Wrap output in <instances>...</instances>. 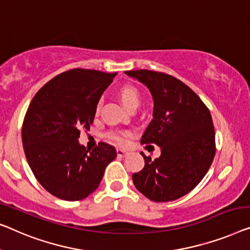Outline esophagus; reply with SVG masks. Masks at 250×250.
Masks as SVG:
<instances>
[{"label": "esophagus", "instance_id": "esophagus-1", "mask_svg": "<svg viewBox=\"0 0 250 250\" xmlns=\"http://www.w3.org/2000/svg\"><path fill=\"white\" fill-rule=\"evenodd\" d=\"M128 154L129 152L124 150V149H117V155L119 156V157H125Z\"/></svg>", "mask_w": 250, "mask_h": 250}]
</instances>
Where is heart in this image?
Returning <instances> with one entry per match:
<instances>
[{"instance_id": "obj_1", "label": "heart", "mask_w": 250, "mask_h": 250, "mask_svg": "<svg viewBox=\"0 0 250 250\" xmlns=\"http://www.w3.org/2000/svg\"><path fill=\"white\" fill-rule=\"evenodd\" d=\"M119 98L124 103V105L130 111L136 110L141 103L140 91L133 85H125L119 89ZM100 109H101V102H99L96 105V112H99ZM131 135L132 133L128 130H114V131L107 133L106 137L111 143L118 145V146H125Z\"/></svg>"}]
</instances>
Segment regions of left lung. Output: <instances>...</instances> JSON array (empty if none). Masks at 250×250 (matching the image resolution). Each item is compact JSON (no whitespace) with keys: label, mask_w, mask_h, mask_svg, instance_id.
<instances>
[{"label":"left lung","mask_w":250,"mask_h":250,"mask_svg":"<svg viewBox=\"0 0 250 250\" xmlns=\"http://www.w3.org/2000/svg\"><path fill=\"white\" fill-rule=\"evenodd\" d=\"M144 83L154 99V119L141 144H155L161 157L141 154L145 167L132 175L138 191L154 202L180 199L202 181L215 155L211 113L199 95L183 82L154 70H126Z\"/></svg>","instance_id":"left-lung-1"}]
</instances>
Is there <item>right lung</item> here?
Returning <instances> with one entry per match:
<instances>
[{
  "instance_id": "1",
  "label": "right lung",
  "mask_w": 250,
  "mask_h": 250,
  "mask_svg": "<svg viewBox=\"0 0 250 250\" xmlns=\"http://www.w3.org/2000/svg\"><path fill=\"white\" fill-rule=\"evenodd\" d=\"M115 75L67 70L51 78L30 102L22 125L25 157L42 188L58 199L87 197L117 157L109 144L100 143L92 150L78 144L81 130H89L99 100Z\"/></svg>"
}]
</instances>
